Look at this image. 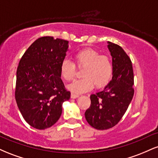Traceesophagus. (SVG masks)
<instances>
[{"mask_svg":"<svg viewBox=\"0 0 158 158\" xmlns=\"http://www.w3.org/2000/svg\"><path fill=\"white\" fill-rule=\"evenodd\" d=\"M79 97V94L71 93V98H73V99H76V98H77V97Z\"/></svg>","mask_w":158,"mask_h":158,"instance_id":"esophagus-1","label":"esophagus"}]
</instances>
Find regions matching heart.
<instances>
[{"mask_svg": "<svg viewBox=\"0 0 158 158\" xmlns=\"http://www.w3.org/2000/svg\"><path fill=\"white\" fill-rule=\"evenodd\" d=\"M74 63L64 59L61 63V77L66 81H71L77 74L78 68H83L81 79L68 85V89L74 94H81L93 89L94 85L98 88L109 83L113 76V63L106 54H100L97 50L87 48L77 52L73 56Z\"/></svg>", "mask_w": 158, "mask_h": 158, "instance_id": "heart-1", "label": "heart"}]
</instances>
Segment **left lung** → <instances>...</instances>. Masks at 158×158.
Wrapping results in <instances>:
<instances>
[{"label":"left lung","mask_w":158,"mask_h":158,"mask_svg":"<svg viewBox=\"0 0 158 158\" xmlns=\"http://www.w3.org/2000/svg\"><path fill=\"white\" fill-rule=\"evenodd\" d=\"M108 43L112 56L113 77L104 90L90 95V106L85 113L88 123L99 130L108 129L119 122L135 93L129 56L118 44Z\"/></svg>","instance_id":"obj_1"}]
</instances>
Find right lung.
Segmentation results:
<instances>
[{"label":"right lung","mask_w":158,"mask_h":158,"mask_svg":"<svg viewBox=\"0 0 158 158\" xmlns=\"http://www.w3.org/2000/svg\"><path fill=\"white\" fill-rule=\"evenodd\" d=\"M68 48V41L44 36L29 47L19 61L15 100L23 119L37 129L55 124L60 118L62 103L70 97L60 72Z\"/></svg>","instance_id":"add662e5"}]
</instances>
